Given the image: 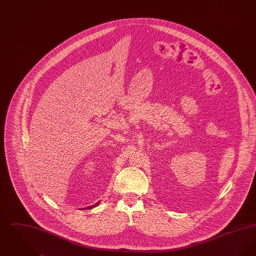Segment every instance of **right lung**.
Here are the masks:
<instances>
[{"instance_id": "add662e5", "label": "right lung", "mask_w": 256, "mask_h": 256, "mask_svg": "<svg viewBox=\"0 0 256 256\" xmlns=\"http://www.w3.org/2000/svg\"><path fill=\"white\" fill-rule=\"evenodd\" d=\"M98 204H100V202H97V204H95V206H92L86 207V208H84V209H89V208H92V207L97 206H98Z\"/></svg>"}]
</instances>
